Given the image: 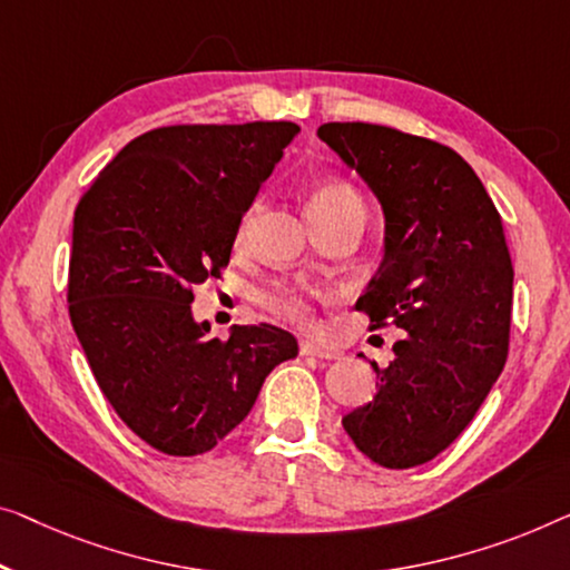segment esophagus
<instances>
[{
  "mask_svg": "<svg viewBox=\"0 0 570 570\" xmlns=\"http://www.w3.org/2000/svg\"><path fill=\"white\" fill-rule=\"evenodd\" d=\"M299 353L302 355H312V358H320V361H333V358H337V355H340L337 351H333V347L309 343V340H302Z\"/></svg>",
  "mask_w": 570,
  "mask_h": 570,
  "instance_id": "1",
  "label": "esophagus"
}]
</instances>
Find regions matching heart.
Listing matches in <instances>:
<instances>
[{
  "label": "heart",
  "mask_w": 570,
  "mask_h": 570,
  "mask_svg": "<svg viewBox=\"0 0 570 570\" xmlns=\"http://www.w3.org/2000/svg\"><path fill=\"white\" fill-rule=\"evenodd\" d=\"M340 207L363 209L361 194L345 181H327L325 186H320V189L314 191V197L309 202V212L340 209ZM250 223H253V212H245L240 225H237V235H235L237 243H243L245 237H248ZM314 299H317V292H314L312 286L299 284V282H286V278H276V282H271L266 286L253 288V304H256V307L299 327L314 325V314H312Z\"/></svg>",
  "instance_id": "heart-1"
}]
</instances>
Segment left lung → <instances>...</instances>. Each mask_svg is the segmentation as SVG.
<instances>
[{
    "label": "left lung",
    "instance_id": "8db88e82",
    "mask_svg": "<svg viewBox=\"0 0 570 570\" xmlns=\"http://www.w3.org/2000/svg\"><path fill=\"white\" fill-rule=\"evenodd\" d=\"M376 194L386 256L355 309L371 330H404L376 394L343 417L355 448L384 469L422 465L475 417L502 373L512 322V258L502 215L453 148L394 127L317 130Z\"/></svg>",
    "mask_w": 570,
    "mask_h": 570
}]
</instances>
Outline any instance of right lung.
<instances>
[{"instance_id": "right-lung-1", "label": "right lung", "mask_w": 570, "mask_h": 570, "mask_svg": "<svg viewBox=\"0 0 570 570\" xmlns=\"http://www.w3.org/2000/svg\"><path fill=\"white\" fill-rule=\"evenodd\" d=\"M296 135L294 122L156 127L76 204L68 317L117 417L160 453L215 448L296 355L282 327L235 325L219 340L191 317L194 286L223 276L237 225Z\"/></svg>"}]
</instances>
